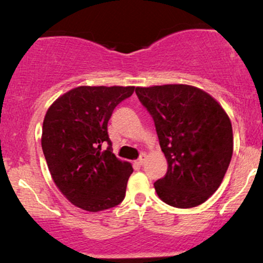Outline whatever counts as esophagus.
Wrapping results in <instances>:
<instances>
[{
	"instance_id": "1",
	"label": "esophagus",
	"mask_w": 263,
	"mask_h": 263,
	"mask_svg": "<svg viewBox=\"0 0 263 263\" xmlns=\"http://www.w3.org/2000/svg\"><path fill=\"white\" fill-rule=\"evenodd\" d=\"M146 159H147V155H144V153H142V155L140 156V158L137 159V163L140 165H142V164H144V162H146Z\"/></svg>"
}]
</instances>
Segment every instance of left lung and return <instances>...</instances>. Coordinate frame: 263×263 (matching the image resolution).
I'll list each match as a JSON object with an SVG mask.
<instances>
[{"label":"left lung","instance_id":"8db88e82","mask_svg":"<svg viewBox=\"0 0 263 263\" xmlns=\"http://www.w3.org/2000/svg\"><path fill=\"white\" fill-rule=\"evenodd\" d=\"M152 115L167 159L157 195L171 206L194 208L208 200L224 179L234 151L229 115L213 96L186 84L136 87Z\"/></svg>","mask_w":263,"mask_h":263}]
</instances>
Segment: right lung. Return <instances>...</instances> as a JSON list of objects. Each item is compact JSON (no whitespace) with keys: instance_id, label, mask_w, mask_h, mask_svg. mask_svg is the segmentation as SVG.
Returning a JSON list of instances; mask_svg holds the SVG:
<instances>
[{"instance_id":"obj_1","label":"right lung","mask_w":263,"mask_h":263,"mask_svg":"<svg viewBox=\"0 0 263 263\" xmlns=\"http://www.w3.org/2000/svg\"><path fill=\"white\" fill-rule=\"evenodd\" d=\"M134 91L135 86H78L45 114L41 142L48 170L60 193L80 209L98 213L125 198L134 168L101 144H111L108 120Z\"/></svg>"}]
</instances>
